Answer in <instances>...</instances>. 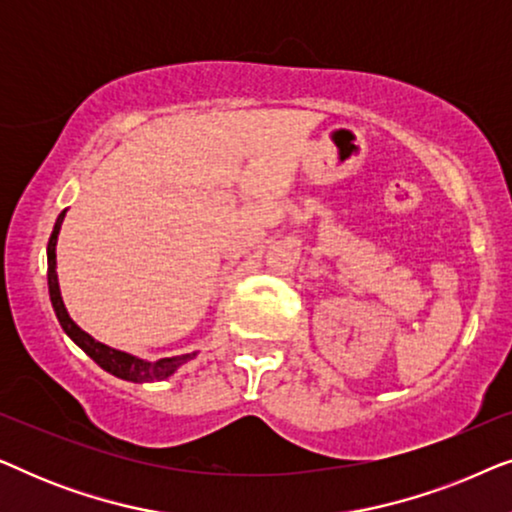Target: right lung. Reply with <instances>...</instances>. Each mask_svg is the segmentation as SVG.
Listing matches in <instances>:
<instances>
[{
  "label": "right lung",
  "instance_id": "obj_1",
  "mask_svg": "<svg viewBox=\"0 0 512 512\" xmlns=\"http://www.w3.org/2000/svg\"><path fill=\"white\" fill-rule=\"evenodd\" d=\"M65 214H67V209L58 216V221H55L51 240H48V249H46V254H48V293H51L55 317H58L62 331H65L69 338H72L76 345H79L83 352H86L90 359L97 363V366H100L102 370H107V373H111V375L121 377V380L142 384V382H158V380H165V377H170L179 366H184L186 361H191L195 352L170 356V359L144 361V359H139V356L121 352V349L102 345V342H97L93 335L81 331V328L74 324V319L69 317L67 307H65V303H62V296H60L58 272H55V244H58V235H60L62 221H65Z\"/></svg>",
  "mask_w": 512,
  "mask_h": 512
}]
</instances>
